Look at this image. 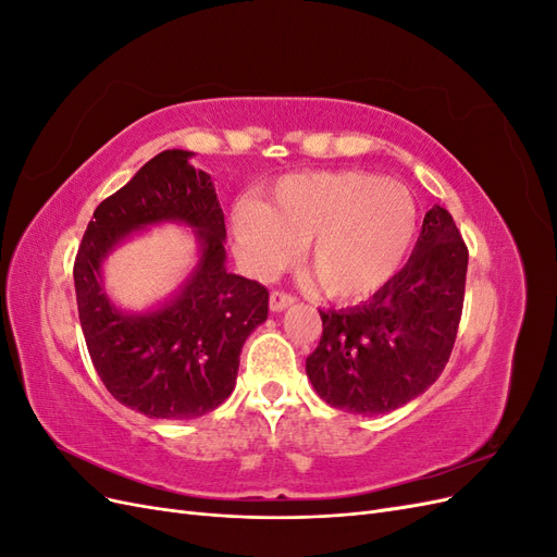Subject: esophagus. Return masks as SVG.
I'll use <instances>...</instances> for the list:
<instances>
[{
	"label": "esophagus",
	"instance_id": "esophagus-1",
	"mask_svg": "<svg viewBox=\"0 0 557 557\" xmlns=\"http://www.w3.org/2000/svg\"><path fill=\"white\" fill-rule=\"evenodd\" d=\"M295 297L293 295H288V293H281V290H274L272 295H269V309H272L274 313H278V311H285L288 307H293L295 305Z\"/></svg>",
	"mask_w": 557,
	"mask_h": 557
}]
</instances>
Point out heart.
<instances>
[{"mask_svg": "<svg viewBox=\"0 0 557 557\" xmlns=\"http://www.w3.org/2000/svg\"><path fill=\"white\" fill-rule=\"evenodd\" d=\"M416 230L411 193L364 172L285 176L267 205L242 199L232 211L234 244L252 274H274L307 246V274L339 301L381 290L407 260Z\"/></svg>", "mask_w": 557, "mask_h": 557, "instance_id": "heart-1", "label": "heart"}]
</instances>
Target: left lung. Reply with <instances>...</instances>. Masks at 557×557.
Listing matches in <instances>:
<instances>
[{
  "label": "left lung",
  "mask_w": 557,
  "mask_h": 557,
  "mask_svg": "<svg viewBox=\"0 0 557 557\" xmlns=\"http://www.w3.org/2000/svg\"><path fill=\"white\" fill-rule=\"evenodd\" d=\"M469 252L453 215L425 213L409 262L369 301L320 311L307 358L313 391L348 413H391L442 376L458 334Z\"/></svg>",
  "instance_id": "8db88e82"
}]
</instances>
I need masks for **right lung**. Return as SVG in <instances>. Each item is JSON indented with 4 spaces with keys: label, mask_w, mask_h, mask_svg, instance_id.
Instances as JSON below:
<instances>
[{
    "label": "right lung",
    "mask_w": 557,
    "mask_h": 557,
    "mask_svg": "<svg viewBox=\"0 0 557 557\" xmlns=\"http://www.w3.org/2000/svg\"><path fill=\"white\" fill-rule=\"evenodd\" d=\"M190 150H162L92 213L74 262L76 305L90 360L107 391L148 418L205 416L232 395L242 346L267 320L269 293L225 269V215ZM160 222L194 227L200 260L182 288L144 314L108 299L101 264L134 231Z\"/></svg>",
    "instance_id": "obj_1"
}]
</instances>
